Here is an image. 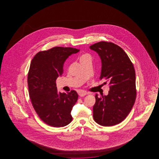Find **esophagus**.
<instances>
[{
	"instance_id": "obj_1",
	"label": "esophagus",
	"mask_w": 159,
	"mask_h": 159,
	"mask_svg": "<svg viewBox=\"0 0 159 159\" xmlns=\"http://www.w3.org/2000/svg\"><path fill=\"white\" fill-rule=\"evenodd\" d=\"M88 94H89V93H87V92H85V91H80L79 93V95L80 97H84V96H85V95Z\"/></svg>"
}]
</instances>
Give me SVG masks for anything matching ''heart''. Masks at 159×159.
Masks as SVG:
<instances>
[{"instance_id":"heart-1","label":"heart","mask_w":159,"mask_h":159,"mask_svg":"<svg viewBox=\"0 0 159 159\" xmlns=\"http://www.w3.org/2000/svg\"><path fill=\"white\" fill-rule=\"evenodd\" d=\"M88 58H91L90 55L88 54H83L80 57V61H82V60H84L86 59H88Z\"/></svg>"}]
</instances>
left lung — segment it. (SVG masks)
I'll use <instances>...</instances> for the list:
<instances>
[{"instance_id":"obj_1","label":"left lung","mask_w":159,"mask_h":159,"mask_svg":"<svg viewBox=\"0 0 159 159\" xmlns=\"http://www.w3.org/2000/svg\"><path fill=\"white\" fill-rule=\"evenodd\" d=\"M90 49L96 52L101 60L100 80H106L110 85L108 95L100 97L95 95L93 118L99 125H116L125 120L135 103L134 65L123 49L112 43L101 41Z\"/></svg>"}]
</instances>
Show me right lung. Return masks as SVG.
<instances>
[{
	"instance_id": "right-lung-1",
	"label": "right lung",
	"mask_w": 159,
	"mask_h": 159,
	"mask_svg": "<svg viewBox=\"0 0 159 159\" xmlns=\"http://www.w3.org/2000/svg\"><path fill=\"white\" fill-rule=\"evenodd\" d=\"M79 49L54 47L39 52L31 61L28 75L29 94L40 118L48 125L62 127L72 120L71 111L77 101L75 90L58 92L56 81L63 73L65 61Z\"/></svg>"
}]
</instances>
